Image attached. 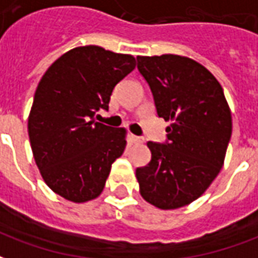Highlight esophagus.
Instances as JSON below:
<instances>
[{"label":"esophagus","mask_w":258,"mask_h":258,"mask_svg":"<svg viewBox=\"0 0 258 258\" xmlns=\"http://www.w3.org/2000/svg\"><path fill=\"white\" fill-rule=\"evenodd\" d=\"M130 140H131L133 144H142V142H144V138H142V137H138V135H131Z\"/></svg>","instance_id":"1"}]
</instances>
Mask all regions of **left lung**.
Segmentation results:
<instances>
[{"mask_svg": "<svg viewBox=\"0 0 258 258\" xmlns=\"http://www.w3.org/2000/svg\"><path fill=\"white\" fill-rule=\"evenodd\" d=\"M159 117L171 124L166 142H148L152 159L137 168L142 198L163 210L203 195L224 163L232 117L220 83L198 62L178 55L138 56Z\"/></svg>", "mask_w": 258, "mask_h": 258, "instance_id": "obj_1", "label": "left lung"}]
</instances>
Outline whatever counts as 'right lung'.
Wrapping results in <instances>:
<instances>
[{
    "label": "right lung",
    "instance_id": "right-lung-1",
    "mask_svg": "<svg viewBox=\"0 0 258 258\" xmlns=\"http://www.w3.org/2000/svg\"><path fill=\"white\" fill-rule=\"evenodd\" d=\"M135 59L96 45L74 48L55 60L38 83L29 138L45 184L83 203L103 190L112 163L125 149V130L95 121L109 109L113 88Z\"/></svg>",
    "mask_w": 258,
    "mask_h": 258
}]
</instances>
